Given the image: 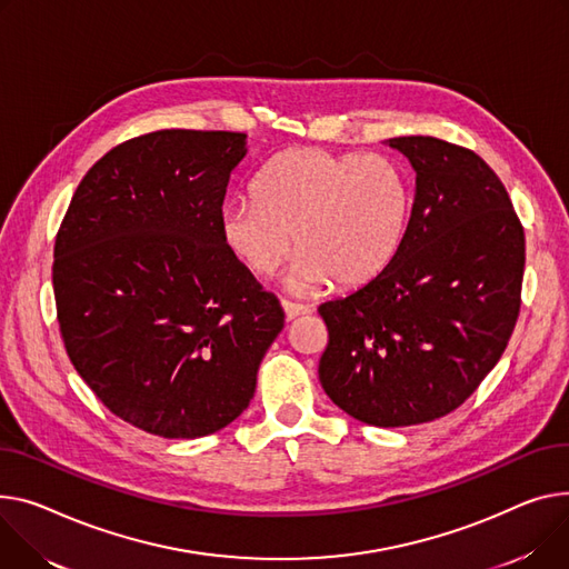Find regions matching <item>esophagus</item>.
<instances>
[{
  "label": "esophagus",
  "instance_id": "esophagus-1",
  "mask_svg": "<svg viewBox=\"0 0 569 569\" xmlns=\"http://www.w3.org/2000/svg\"><path fill=\"white\" fill-rule=\"evenodd\" d=\"M281 307H283V313H286V320H295L299 316L309 313V309L305 305H297V301H290V299H281Z\"/></svg>",
  "mask_w": 569,
  "mask_h": 569
}]
</instances>
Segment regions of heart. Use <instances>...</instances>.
<instances>
[{
    "label": "heart",
    "mask_w": 569,
    "mask_h": 569,
    "mask_svg": "<svg viewBox=\"0 0 569 569\" xmlns=\"http://www.w3.org/2000/svg\"><path fill=\"white\" fill-rule=\"evenodd\" d=\"M411 214V184L389 156H343L307 146L277 156L253 180V201L221 212V238L258 277L279 270L292 247L288 286L331 281L361 288L396 258Z\"/></svg>",
    "instance_id": "heart-1"
}]
</instances>
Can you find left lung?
<instances>
[{
    "label": "left lung",
    "instance_id": "obj_1",
    "mask_svg": "<svg viewBox=\"0 0 569 569\" xmlns=\"http://www.w3.org/2000/svg\"><path fill=\"white\" fill-rule=\"evenodd\" d=\"M416 171L405 240L389 268L320 305L325 393L377 428L458 409L495 368L521 307L523 226L508 189L471 148L396 137Z\"/></svg>",
    "mask_w": 569,
    "mask_h": 569
}]
</instances>
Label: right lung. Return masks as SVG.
Instances as JSON below:
<instances>
[{
    "label": "right lung",
    "mask_w": 569,
    "mask_h": 569,
    "mask_svg": "<svg viewBox=\"0 0 569 569\" xmlns=\"http://www.w3.org/2000/svg\"><path fill=\"white\" fill-rule=\"evenodd\" d=\"M244 132L158 130L113 146L82 178L54 240L66 352L98 400L164 439L212 435L256 391L283 329L221 238Z\"/></svg>",
    "instance_id": "right-lung-1"
}]
</instances>
